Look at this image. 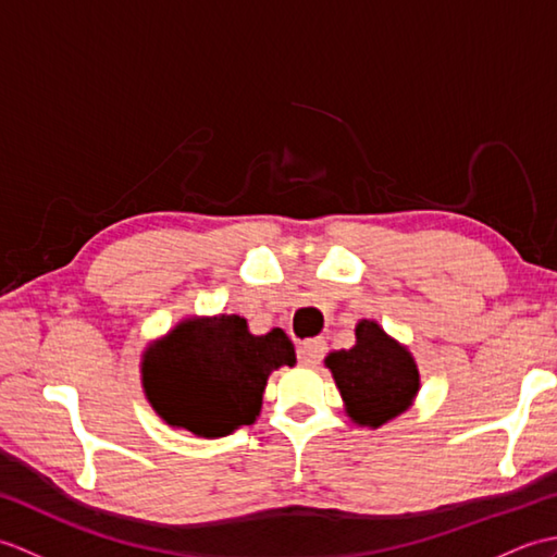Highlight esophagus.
I'll return each instance as SVG.
<instances>
[{"label":"esophagus","instance_id":"esophagus-1","mask_svg":"<svg viewBox=\"0 0 557 557\" xmlns=\"http://www.w3.org/2000/svg\"><path fill=\"white\" fill-rule=\"evenodd\" d=\"M325 351H327V345H325L323 337L306 339L304 345L299 347V361H301L304 366H318V363L323 361Z\"/></svg>","mask_w":557,"mask_h":557}]
</instances>
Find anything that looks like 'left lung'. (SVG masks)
<instances>
[{
    "instance_id": "1",
    "label": "left lung",
    "mask_w": 557,
    "mask_h": 557,
    "mask_svg": "<svg viewBox=\"0 0 557 557\" xmlns=\"http://www.w3.org/2000/svg\"><path fill=\"white\" fill-rule=\"evenodd\" d=\"M325 366L333 371L349 417L373 429L409 409L419 389V369L411 354L373 321H361L357 345L333 351Z\"/></svg>"
}]
</instances>
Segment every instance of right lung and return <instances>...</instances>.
<instances>
[{
  "mask_svg": "<svg viewBox=\"0 0 557 557\" xmlns=\"http://www.w3.org/2000/svg\"><path fill=\"white\" fill-rule=\"evenodd\" d=\"M297 363L285 330L251 335L239 315L184 321L146 351L144 385L170 425L222 437L251 425L263 405L268 375Z\"/></svg>",
  "mask_w": 557,
  "mask_h": 557,
  "instance_id": "obj_1",
  "label": "right lung"
}]
</instances>
